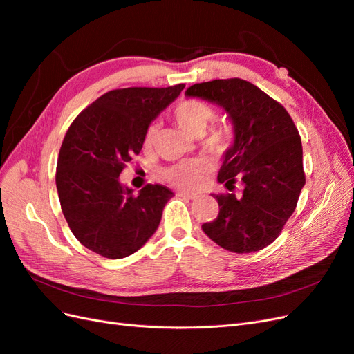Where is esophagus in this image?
<instances>
[{"label":"esophagus","instance_id":"obj_1","mask_svg":"<svg viewBox=\"0 0 354 354\" xmlns=\"http://www.w3.org/2000/svg\"><path fill=\"white\" fill-rule=\"evenodd\" d=\"M177 195L181 198H186V199H196L198 198L196 194H190V192H178Z\"/></svg>","mask_w":354,"mask_h":354}]
</instances>
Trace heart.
<instances>
[{"mask_svg":"<svg viewBox=\"0 0 354 354\" xmlns=\"http://www.w3.org/2000/svg\"><path fill=\"white\" fill-rule=\"evenodd\" d=\"M216 116V112H214L212 106L208 104L207 102H202L198 99H187L178 103L174 109V118L177 124L183 128V130L190 134V136H202L205 133L208 124L214 120ZM158 131V125L152 124L147 128L146 137H145V145L146 146H152L155 142ZM229 140V134L227 131L220 130V131H214L209 143L214 149H218V151H223L226 147ZM203 173V165L198 160H190V162H183V164H177L174 167H171L165 171V178L169 181L171 185H174L177 187H185V189H192L196 187L201 183Z\"/></svg>","mask_w":354,"mask_h":354,"instance_id":"heart-1","label":"heart"}]
</instances>
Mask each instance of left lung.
<instances>
[{
	"label": "left lung",
	"instance_id": "1",
	"mask_svg": "<svg viewBox=\"0 0 354 354\" xmlns=\"http://www.w3.org/2000/svg\"><path fill=\"white\" fill-rule=\"evenodd\" d=\"M186 95L216 104L229 116L233 143L223 153L217 180L227 190L236 183L243 187L241 196L212 195L220 212L202 230L230 252L260 251L279 236L306 185L295 124L281 103L239 78L195 84Z\"/></svg>",
	"mask_w": 354,
	"mask_h": 354
}]
</instances>
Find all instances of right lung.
Segmentation results:
<instances>
[{
	"mask_svg": "<svg viewBox=\"0 0 354 354\" xmlns=\"http://www.w3.org/2000/svg\"><path fill=\"white\" fill-rule=\"evenodd\" d=\"M185 87L113 90L71 124L59 152L56 186L63 216L85 248L106 259H124L156 232L174 194L147 185L134 195L120 174L140 153L149 125Z\"/></svg>",
	"mask_w": 354,
	"mask_h": 354,
	"instance_id": "right-lung-1",
	"label": "right lung"
}]
</instances>
